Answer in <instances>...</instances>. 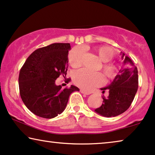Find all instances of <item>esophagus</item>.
<instances>
[{
  "instance_id": "esophagus-1",
  "label": "esophagus",
  "mask_w": 155,
  "mask_h": 155,
  "mask_svg": "<svg viewBox=\"0 0 155 155\" xmlns=\"http://www.w3.org/2000/svg\"><path fill=\"white\" fill-rule=\"evenodd\" d=\"M80 92H81V93H82V94H85V95H90V94H91V93H90L86 92V91H84V90H81V91H80Z\"/></svg>"
}]
</instances>
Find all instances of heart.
I'll return each mask as SVG.
<instances>
[{"label":"heart","mask_w":155,"mask_h":155,"mask_svg":"<svg viewBox=\"0 0 155 155\" xmlns=\"http://www.w3.org/2000/svg\"><path fill=\"white\" fill-rule=\"evenodd\" d=\"M95 53L102 61V70L108 79L115 78L118 70L117 67L110 62L114 58V52L107 46H100L95 48ZM84 60V53L80 48L76 47L71 49L68 54V60L70 65L74 68H78L82 64ZM73 80L76 85L86 91H91L95 86H98L104 82V78L100 72H93L82 69L74 72Z\"/></svg>","instance_id":"b5f03b06"}]
</instances>
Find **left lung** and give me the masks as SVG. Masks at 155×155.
I'll use <instances>...</instances> for the list:
<instances>
[{
  "mask_svg": "<svg viewBox=\"0 0 155 155\" xmlns=\"http://www.w3.org/2000/svg\"><path fill=\"white\" fill-rule=\"evenodd\" d=\"M123 66L112 82L104 88L102 93L108 91L107 97H102V105L95 112L105 117H114L129 108L138 88V69L125 54L121 53Z\"/></svg>",
  "mask_w": 155,
  "mask_h": 155,
  "instance_id": "1",
  "label": "left lung"
}]
</instances>
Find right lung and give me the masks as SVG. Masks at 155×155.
Here are the masks:
<instances>
[{
    "instance_id": "right-lung-1",
    "label": "right lung",
    "mask_w": 155,
    "mask_h": 155,
    "mask_svg": "<svg viewBox=\"0 0 155 155\" xmlns=\"http://www.w3.org/2000/svg\"><path fill=\"white\" fill-rule=\"evenodd\" d=\"M69 43H53L34 51L25 61L19 75L21 98L26 107L37 116L52 119L66 107L69 95L79 91L77 86L62 88L55 81L66 77Z\"/></svg>"
}]
</instances>
